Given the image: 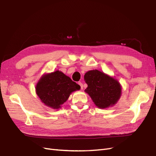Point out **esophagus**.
Here are the masks:
<instances>
[{"mask_svg":"<svg viewBox=\"0 0 156 156\" xmlns=\"http://www.w3.org/2000/svg\"><path fill=\"white\" fill-rule=\"evenodd\" d=\"M78 84H79V85H80V87H81V89H83V83H82L81 82H79V83H78Z\"/></svg>","mask_w":156,"mask_h":156,"instance_id":"esophagus-1","label":"esophagus"}]
</instances>
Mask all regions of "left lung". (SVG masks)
Instances as JSON below:
<instances>
[{
    "label": "left lung",
    "instance_id": "left-lung-1",
    "mask_svg": "<svg viewBox=\"0 0 156 156\" xmlns=\"http://www.w3.org/2000/svg\"><path fill=\"white\" fill-rule=\"evenodd\" d=\"M84 79L88 85L85 91L97 107L106 108L113 106L119 99L121 88L115 79L97 69L88 71Z\"/></svg>",
    "mask_w": 156,
    "mask_h": 156
}]
</instances>
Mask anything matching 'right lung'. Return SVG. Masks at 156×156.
Here are the masks:
<instances>
[{
    "instance_id": "add662e5",
    "label": "right lung",
    "mask_w": 156,
    "mask_h": 156,
    "mask_svg": "<svg viewBox=\"0 0 156 156\" xmlns=\"http://www.w3.org/2000/svg\"><path fill=\"white\" fill-rule=\"evenodd\" d=\"M80 88L69 77L56 71L41 77L36 86V92L45 105L58 109L66 102L71 92Z\"/></svg>"
}]
</instances>
